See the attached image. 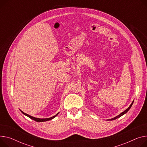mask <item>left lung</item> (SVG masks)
Instances as JSON below:
<instances>
[{
	"label": "left lung",
	"instance_id": "left-lung-1",
	"mask_svg": "<svg viewBox=\"0 0 147 147\" xmlns=\"http://www.w3.org/2000/svg\"><path fill=\"white\" fill-rule=\"evenodd\" d=\"M133 103H134V101L132 102V103L131 104V105L128 107V109H126L125 111H123V112H122L121 114H119V115H118V116H116V117H115V118H112V119H108V121H113V120H115V119H117V118H119V117H121V116H122V115H123L124 114H125L127 112H128L129 109H130V108L131 107V106H132V104H133Z\"/></svg>",
	"mask_w": 147,
	"mask_h": 147
}]
</instances>
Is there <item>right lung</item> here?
<instances>
[{
	"label": "right lung",
	"instance_id": "add662e5",
	"mask_svg": "<svg viewBox=\"0 0 147 147\" xmlns=\"http://www.w3.org/2000/svg\"><path fill=\"white\" fill-rule=\"evenodd\" d=\"M21 112L24 114V115H26V116H28V117H29V118H31V119H32V120H34V121H36V122H45V121H50V120H51V119H53V118H54L55 116H57V115H58V114L59 113H57L55 116H53V117H51V118H45V119H40V118H35V117H33V116H30V115H28V114H26V113H24V112H22V111H21Z\"/></svg>",
	"mask_w": 147,
	"mask_h": 147
}]
</instances>
